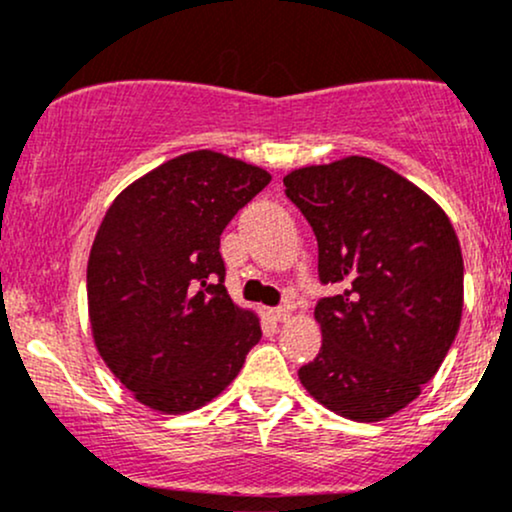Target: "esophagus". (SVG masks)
Instances as JSON below:
<instances>
[{
	"mask_svg": "<svg viewBox=\"0 0 512 512\" xmlns=\"http://www.w3.org/2000/svg\"><path fill=\"white\" fill-rule=\"evenodd\" d=\"M289 313H291L289 305H279V308H272V317H274V320H279V322L289 320Z\"/></svg>",
	"mask_w": 512,
	"mask_h": 512,
	"instance_id": "obj_1",
	"label": "esophagus"
}]
</instances>
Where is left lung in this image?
<instances>
[{
	"mask_svg": "<svg viewBox=\"0 0 512 512\" xmlns=\"http://www.w3.org/2000/svg\"><path fill=\"white\" fill-rule=\"evenodd\" d=\"M334 286L315 317L322 349L298 370L305 390L354 421L404 409L436 375L462 315V252L445 211L373 158L349 156L284 178Z\"/></svg>",
	"mask_w": 512,
	"mask_h": 512,
	"instance_id": "obj_1",
	"label": "left lung"
}]
</instances>
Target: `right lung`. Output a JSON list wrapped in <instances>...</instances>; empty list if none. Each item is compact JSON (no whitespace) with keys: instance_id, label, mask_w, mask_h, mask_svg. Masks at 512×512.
<instances>
[{"instance_id":"add662e5","label":"right lung","mask_w":512,"mask_h":512,"mask_svg":"<svg viewBox=\"0 0 512 512\" xmlns=\"http://www.w3.org/2000/svg\"><path fill=\"white\" fill-rule=\"evenodd\" d=\"M272 175L214 151L163 163L110 204L86 269L103 361L139 402L192 411L231 383L260 342L228 296L221 233Z\"/></svg>"}]
</instances>
